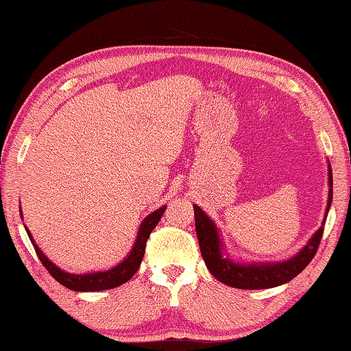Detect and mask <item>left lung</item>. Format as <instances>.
Returning <instances> with one entry per match:
<instances>
[{"instance_id":"left-lung-1","label":"left lung","mask_w":351,"mask_h":351,"mask_svg":"<svg viewBox=\"0 0 351 351\" xmlns=\"http://www.w3.org/2000/svg\"><path fill=\"white\" fill-rule=\"evenodd\" d=\"M328 184H330V190H328L327 213L328 208H330L333 197L332 167H328ZM193 208L199 248H201L205 265H207L208 271L221 281V283H225L231 287H237V289H267V287L285 285L287 281L297 277L298 274L312 262L315 254H317L327 219L326 213L324 222H322V226L317 231V234L311 239V242L304 246L303 251H300L297 256L292 257L291 260H286V262L281 263L267 265H240L232 263L231 260L222 256L221 239H219L215 223L210 221L208 216L205 215L197 205H193Z\"/></svg>"}]
</instances>
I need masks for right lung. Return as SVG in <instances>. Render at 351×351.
<instances>
[{
    "instance_id": "add662e5",
    "label": "right lung",
    "mask_w": 351,
    "mask_h": 351,
    "mask_svg": "<svg viewBox=\"0 0 351 351\" xmlns=\"http://www.w3.org/2000/svg\"><path fill=\"white\" fill-rule=\"evenodd\" d=\"M164 210H166V207L158 208L156 211L152 213V215H149L146 219H144L141 226H140L138 236H136L134 248H132V251H130L129 256L123 260L120 265H117L115 267H112V269L105 271V272L84 274V276H75V274L64 272L44 256V252L39 250V246L36 243H34V240H33L29 230H27V234H29L30 242L33 245L34 251H36V254H38L40 263L45 266V269L50 272V276L56 281H59L62 286H65L71 291H77V292L105 291V289H112V287L126 283V281L132 278L134 274L138 271L141 260L144 257V250H146L147 239L150 236V232H152L155 226L158 225V222H160Z\"/></svg>"
}]
</instances>
